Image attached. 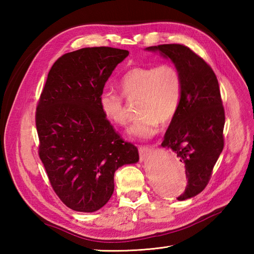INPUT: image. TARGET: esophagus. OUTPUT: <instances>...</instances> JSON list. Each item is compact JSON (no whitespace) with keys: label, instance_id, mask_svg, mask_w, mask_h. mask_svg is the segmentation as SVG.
Masks as SVG:
<instances>
[{"label":"esophagus","instance_id":"1","mask_svg":"<svg viewBox=\"0 0 254 254\" xmlns=\"http://www.w3.org/2000/svg\"><path fill=\"white\" fill-rule=\"evenodd\" d=\"M138 152H139V155H141V157L145 158L150 153V147L141 146V147H138Z\"/></svg>","mask_w":254,"mask_h":254}]
</instances>
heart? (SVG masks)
Masks as SVG:
<instances>
[{"instance_id": "1", "label": "heart", "mask_w": 254, "mask_h": 254, "mask_svg": "<svg viewBox=\"0 0 254 254\" xmlns=\"http://www.w3.org/2000/svg\"><path fill=\"white\" fill-rule=\"evenodd\" d=\"M119 86L128 100L138 99L137 112L141 118L128 128L132 138L148 139L159 131L160 123L167 124L177 116L183 95V79L174 64L157 66H136L123 74ZM102 115L117 126L127 122V112L122 97L111 90L99 96Z\"/></svg>"}]
</instances>
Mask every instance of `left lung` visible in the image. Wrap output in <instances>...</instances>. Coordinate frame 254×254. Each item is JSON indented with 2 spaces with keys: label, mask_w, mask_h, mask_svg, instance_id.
Segmentation results:
<instances>
[{
  "label": "left lung",
  "mask_w": 254,
  "mask_h": 254,
  "mask_svg": "<svg viewBox=\"0 0 254 254\" xmlns=\"http://www.w3.org/2000/svg\"><path fill=\"white\" fill-rule=\"evenodd\" d=\"M174 62L183 79L180 109L171 120L161 146L185 164L188 186L179 201L201 193L224 148L225 110L216 75L201 57L183 45L146 48Z\"/></svg>",
  "instance_id": "1"
}]
</instances>
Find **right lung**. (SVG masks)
Here are the masks:
<instances>
[{"label":"right lung","mask_w":254,"mask_h":254,"mask_svg":"<svg viewBox=\"0 0 254 254\" xmlns=\"http://www.w3.org/2000/svg\"><path fill=\"white\" fill-rule=\"evenodd\" d=\"M127 50L83 48L53 64L36 111L39 157L53 190L76 212L91 213L109 201L116 170L138 161L102 115L99 96Z\"/></svg>","instance_id":"right-lung-1"}]
</instances>
